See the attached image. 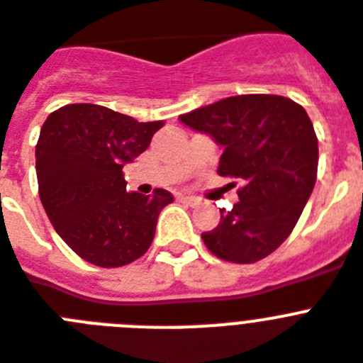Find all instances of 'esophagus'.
Here are the masks:
<instances>
[{"label":"esophagus","mask_w":363,"mask_h":363,"mask_svg":"<svg viewBox=\"0 0 363 363\" xmlns=\"http://www.w3.org/2000/svg\"><path fill=\"white\" fill-rule=\"evenodd\" d=\"M182 201H184V203H188V205H190V206H196L197 203H199V199H197V197H191V196L182 197Z\"/></svg>","instance_id":"obj_1"}]
</instances>
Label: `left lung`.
<instances>
[{
  "label": "left lung",
  "mask_w": 363,
  "mask_h": 363,
  "mask_svg": "<svg viewBox=\"0 0 363 363\" xmlns=\"http://www.w3.org/2000/svg\"><path fill=\"white\" fill-rule=\"evenodd\" d=\"M223 147L218 173L243 182L233 210L201 234L212 255L252 264L294 230L318 179V136L303 106L282 96L247 94L181 116ZM236 184V182H233Z\"/></svg>",
  "instance_id": "8db88e82"
}]
</instances>
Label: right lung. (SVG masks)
Returning <instances> with one entry per match:
<instances>
[{"label": "right lung", "mask_w": 363, "mask_h": 363, "mask_svg": "<svg viewBox=\"0 0 363 363\" xmlns=\"http://www.w3.org/2000/svg\"><path fill=\"white\" fill-rule=\"evenodd\" d=\"M164 121H136L101 105L60 106L36 144V179L45 214L73 252L99 267L138 260L155 238L167 190L127 191L123 166L151 144Z\"/></svg>", "instance_id": "obj_1"}]
</instances>
